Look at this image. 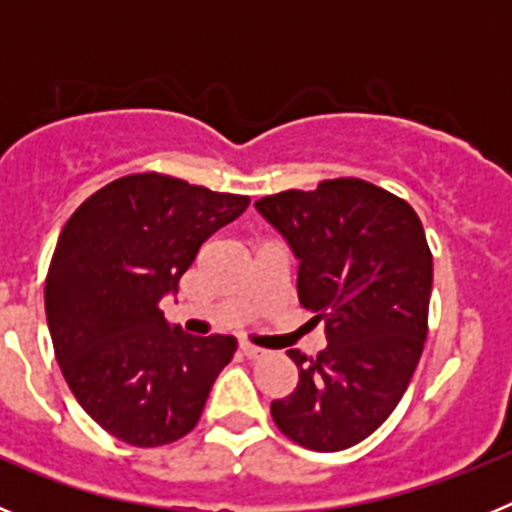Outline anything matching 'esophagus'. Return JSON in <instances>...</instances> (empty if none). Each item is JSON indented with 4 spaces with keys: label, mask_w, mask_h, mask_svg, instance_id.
<instances>
[{
    "label": "esophagus",
    "mask_w": 512,
    "mask_h": 512,
    "mask_svg": "<svg viewBox=\"0 0 512 512\" xmlns=\"http://www.w3.org/2000/svg\"><path fill=\"white\" fill-rule=\"evenodd\" d=\"M241 351H243V356H248V359H261V356L266 354L264 348L253 346V343H248V341L241 343Z\"/></svg>",
    "instance_id": "obj_1"
}]
</instances>
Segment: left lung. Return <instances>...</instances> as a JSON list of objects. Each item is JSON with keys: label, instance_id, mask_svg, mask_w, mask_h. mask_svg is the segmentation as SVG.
Returning a JSON list of instances; mask_svg holds the SVG:
<instances>
[{"label": "left lung", "instance_id": "1", "mask_svg": "<svg viewBox=\"0 0 512 512\" xmlns=\"http://www.w3.org/2000/svg\"><path fill=\"white\" fill-rule=\"evenodd\" d=\"M300 259L297 295L328 346L297 348L295 392L271 402L279 431L312 451L372 436L408 390L428 336L433 256L413 207L364 179H325L256 202Z\"/></svg>", "mask_w": 512, "mask_h": 512}]
</instances>
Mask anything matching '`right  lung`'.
Wrapping results in <instances>:
<instances>
[{
  "mask_svg": "<svg viewBox=\"0 0 512 512\" xmlns=\"http://www.w3.org/2000/svg\"><path fill=\"white\" fill-rule=\"evenodd\" d=\"M248 202L148 171L94 192L63 225L45 277L53 351L81 408L120 441L187 436L233 359V336H187L158 302Z\"/></svg>",
  "mask_w": 512,
  "mask_h": 512,
  "instance_id": "right-lung-1",
  "label": "right lung"
}]
</instances>
